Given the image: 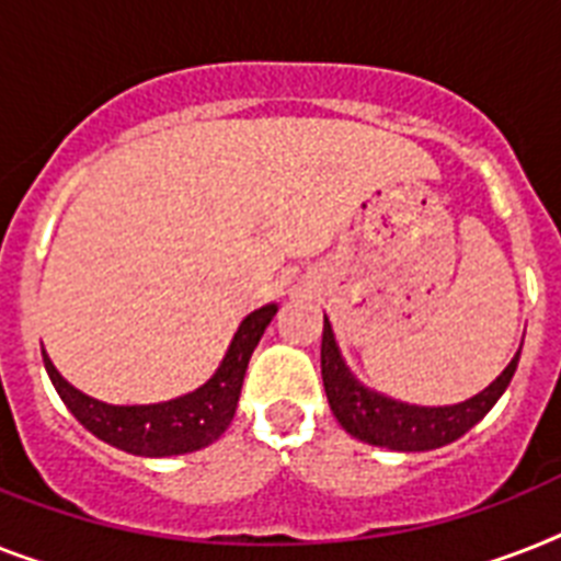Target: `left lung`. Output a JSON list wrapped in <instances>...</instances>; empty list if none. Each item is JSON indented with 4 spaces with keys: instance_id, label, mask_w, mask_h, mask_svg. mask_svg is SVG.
I'll return each instance as SVG.
<instances>
[{
    "instance_id": "left-lung-1",
    "label": "left lung",
    "mask_w": 561,
    "mask_h": 561,
    "mask_svg": "<svg viewBox=\"0 0 561 561\" xmlns=\"http://www.w3.org/2000/svg\"><path fill=\"white\" fill-rule=\"evenodd\" d=\"M516 364H519V353L504 367V373L499 375L496 381L490 383L488 390H481L479 396H473L465 404L410 407L360 387L353 378V373L346 369L341 353H337L330 321H323L321 375L332 413H335V419L341 421V427L350 436L375 444V447L421 453L436 450V447L456 442L473 424H479L490 413V407L502 398L513 373H516Z\"/></svg>"
}]
</instances>
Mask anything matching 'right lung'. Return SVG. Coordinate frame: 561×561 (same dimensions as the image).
I'll return each instance as SVG.
<instances>
[{
    "mask_svg": "<svg viewBox=\"0 0 561 561\" xmlns=\"http://www.w3.org/2000/svg\"><path fill=\"white\" fill-rule=\"evenodd\" d=\"M275 312V304L254 309L247 321L240 323L238 335L231 341L220 369L203 383L201 390L174 398V401H165V404H103V401L88 398L85 392L73 390L45 353H42V360H45L50 383L57 387L65 407L71 410L73 419L80 421L88 433H94L105 444L131 453V456H183V453L203 450L206 444L217 442L226 433V427L234 419V410H238L240 387H243L249 358H252L254 346H257L263 330L270 327Z\"/></svg>",
    "mask_w": 561,
    "mask_h": 561,
    "instance_id": "obj_1",
    "label": "right lung"
}]
</instances>
